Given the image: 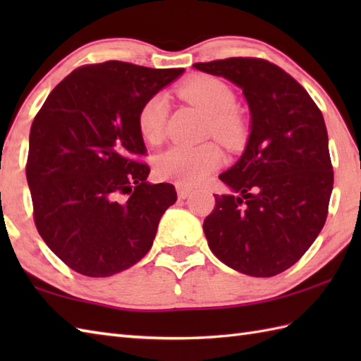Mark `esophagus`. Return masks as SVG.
Wrapping results in <instances>:
<instances>
[{"label":"esophagus","mask_w":361,"mask_h":361,"mask_svg":"<svg viewBox=\"0 0 361 361\" xmlns=\"http://www.w3.org/2000/svg\"><path fill=\"white\" fill-rule=\"evenodd\" d=\"M176 192H178V197L181 198V200H186V198L190 197V194H192V190L188 189L186 186H183V185H176Z\"/></svg>","instance_id":"1"}]
</instances>
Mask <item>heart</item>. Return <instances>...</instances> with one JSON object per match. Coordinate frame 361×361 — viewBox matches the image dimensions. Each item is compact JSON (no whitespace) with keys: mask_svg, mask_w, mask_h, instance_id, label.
<instances>
[{"mask_svg":"<svg viewBox=\"0 0 361 361\" xmlns=\"http://www.w3.org/2000/svg\"><path fill=\"white\" fill-rule=\"evenodd\" d=\"M176 91L180 97L208 116L206 133L231 147L242 142L245 119L239 109L234 106L235 94L228 83L212 75L198 74L183 82ZM167 113L169 104L163 94H153L142 102L137 110L136 124L145 142L157 145L163 141ZM221 159L224 153L214 142L194 147L172 145L159 153L155 169L161 178L172 180L176 185L195 186L216 171Z\"/></svg>","mask_w":361,"mask_h":361,"instance_id":"heart-1","label":"heart"}]
</instances>
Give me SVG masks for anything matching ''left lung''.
Segmentation results:
<instances>
[{
	"label": "left lung",
	"instance_id": "1",
	"mask_svg": "<svg viewBox=\"0 0 361 361\" xmlns=\"http://www.w3.org/2000/svg\"><path fill=\"white\" fill-rule=\"evenodd\" d=\"M243 91L251 133L240 159L219 178L203 231L225 265L255 278L286 271L323 229L334 188L323 113L307 91L268 60L231 57L194 63Z\"/></svg>",
	"mask_w": 361,
	"mask_h": 361
}]
</instances>
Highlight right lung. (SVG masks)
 Returning <instances> with one entry per match:
<instances>
[{
	"instance_id": "add662e5",
	"label": "right lung",
	"mask_w": 361,
	"mask_h": 361,
	"mask_svg": "<svg viewBox=\"0 0 361 361\" xmlns=\"http://www.w3.org/2000/svg\"><path fill=\"white\" fill-rule=\"evenodd\" d=\"M183 68L109 60L83 65L51 91L30 127L26 178L38 234L90 278L127 270L147 255L173 185L147 180L136 124L145 99Z\"/></svg>"
}]
</instances>
